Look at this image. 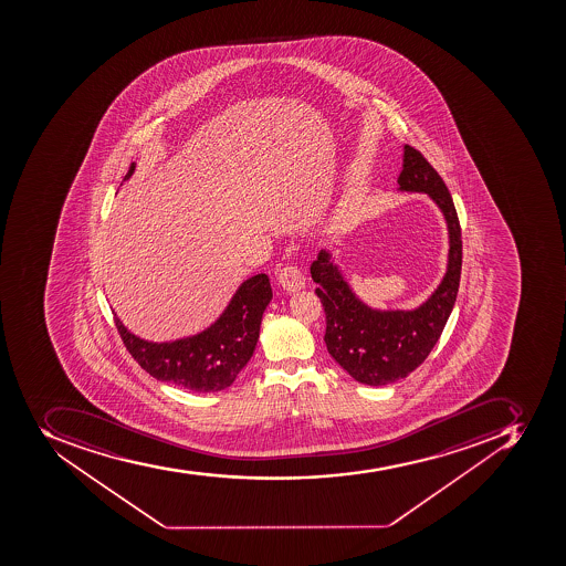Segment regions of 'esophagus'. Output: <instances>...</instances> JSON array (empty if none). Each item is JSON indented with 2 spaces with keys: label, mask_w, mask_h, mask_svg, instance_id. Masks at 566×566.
<instances>
[{
  "label": "esophagus",
  "mask_w": 566,
  "mask_h": 566,
  "mask_svg": "<svg viewBox=\"0 0 566 566\" xmlns=\"http://www.w3.org/2000/svg\"><path fill=\"white\" fill-rule=\"evenodd\" d=\"M277 281H280V285L283 286V290H286V292H300V290H303L304 285H306V277H304L303 272H301L297 266H285V269H281Z\"/></svg>",
  "instance_id": "esophagus-1"
}]
</instances>
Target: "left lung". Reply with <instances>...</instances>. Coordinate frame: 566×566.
I'll use <instances>...</instances> for the list:
<instances>
[{"mask_svg":"<svg viewBox=\"0 0 566 566\" xmlns=\"http://www.w3.org/2000/svg\"><path fill=\"white\" fill-rule=\"evenodd\" d=\"M399 192L428 193L440 208L449 233L447 271L428 300L411 310H379L359 300L329 249L310 266L326 312L327 350L356 381L385 386L409 376L437 345L454 308L461 277V228L454 202L437 170L405 146Z\"/></svg>","mask_w":566,"mask_h":566,"instance_id":"8db88e82","label":"left lung"}]
</instances>
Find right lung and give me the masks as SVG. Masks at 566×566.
<instances>
[{
	"label": "right lung",
	"mask_w": 566,
	"mask_h": 566,
	"mask_svg": "<svg viewBox=\"0 0 566 566\" xmlns=\"http://www.w3.org/2000/svg\"><path fill=\"white\" fill-rule=\"evenodd\" d=\"M135 169L134 161L123 181L129 180ZM271 300V281L265 274H256L242 281L221 315L196 335L151 342L129 332L114 312L115 324L126 349L155 379L208 394L233 385L248 365L260 336L263 312Z\"/></svg>",
	"instance_id": "right-lung-1"
}]
</instances>
